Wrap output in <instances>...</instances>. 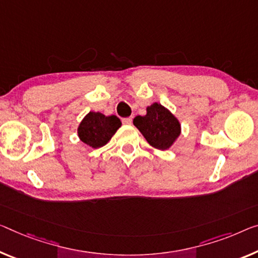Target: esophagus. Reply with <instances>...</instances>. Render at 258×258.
<instances>
[{
    "label": "esophagus",
    "instance_id": "1",
    "mask_svg": "<svg viewBox=\"0 0 258 258\" xmlns=\"http://www.w3.org/2000/svg\"><path fill=\"white\" fill-rule=\"evenodd\" d=\"M122 123L126 124V125L132 124L133 123V117H125V118H123V120H122Z\"/></svg>",
    "mask_w": 258,
    "mask_h": 258
}]
</instances>
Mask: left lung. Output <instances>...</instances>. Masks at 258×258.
Segmentation results:
<instances>
[{"instance_id": "8db88e82", "label": "left lung", "mask_w": 258, "mask_h": 258, "mask_svg": "<svg viewBox=\"0 0 258 258\" xmlns=\"http://www.w3.org/2000/svg\"><path fill=\"white\" fill-rule=\"evenodd\" d=\"M134 124L150 145L162 151L169 149L181 134L179 120L158 102L146 108V115L135 117Z\"/></svg>"}]
</instances>
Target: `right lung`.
<instances>
[{"label": "right lung", "mask_w": 258, "mask_h": 258, "mask_svg": "<svg viewBox=\"0 0 258 258\" xmlns=\"http://www.w3.org/2000/svg\"><path fill=\"white\" fill-rule=\"evenodd\" d=\"M121 124L120 118L115 115L106 116L99 112H90L78 126V137L91 148H101L109 142Z\"/></svg>", "instance_id": "1"}]
</instances>
